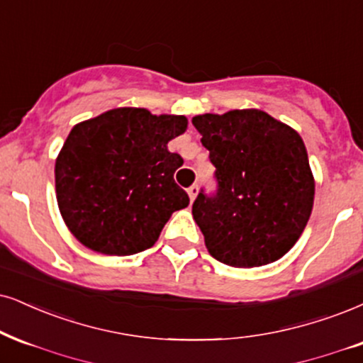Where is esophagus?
<instances>
[{
  "mask_svg": "<svg viewBox=\"0 0 363 363\" xmlns=\"http://www.w3.org/2000/svg\"><path fill=\"white\" fill-rule=\"evenodd\" d=\"M196 194H199V186H196V185H191L190 189H189V196H190L191 202H194V200H195Z\"/></svg>",
  "mask_w": 363,
  "mask_h": 363,
  "instance_id": "34e87169",
  "label": "esophagus"
}]
</instances>
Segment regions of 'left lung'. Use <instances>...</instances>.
Returning a JSON list of instances; mask_svg holds the SVG:
<instances>
[{
	"instance_id": "left-lung-1",
	"label": "left lung",
	"mask_w": 363,
	"mask_h": 363,
	"mask_svg": "<svg viewBox=\"0 0 363 363\" xmlns=\"http://www.w3.org/2000/svg\"><path fill=\"white\" fill-rule=\"evenodd\" d=\"M216 167L217 191L200 190L191 213L210 256L266 266L296 244L311 216L313 178L301 136L259 109L191 119Z\"/></svg>"
}]
</instances>
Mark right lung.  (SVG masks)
<instances>
[{"label":"right lung","mask_w":363,"mask_h":363,"mask_svg":"<svg viewBox=\"0 0 363 363\" xmlns=\"http://www.w3.org/2000/svg\"><path fill=\"white\" fill-rule=\"evenodd\" d=\"M186 124L185 116L118 107L72 128L55 161V190L80 244L131 256L155 245L174 210L189 207L173 178L183 160L168 151Z\"/></svg>","instance_id":"add662e5"}]
</instances>
